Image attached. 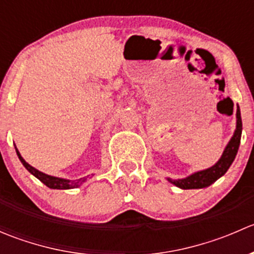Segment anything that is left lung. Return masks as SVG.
Returning <instances> with one entry per match:
<instances>
[{"label": "left lung", "mask_w": 254, "mask_h": 254, "mask_svg": "<svg viewBox=\"0 0 254 254\" xmlns=\"http://www.w3.org/2000/svg\"><path fill=\"white\" fill-rule=\"evenodd\" d=\"M241 134H242V119H241V111L240 107L237 104V111H236V129H235L234 135H232L231 140L225 147L224 152H222L221 157L219 158L216 163L211 167L206 168V170L198 171V172L191 173L190 176L186 177V178H179V179H172V178H166L171 184L178 187L181 189H200L206 188V187L211 186L214 182L217 179L221 178L230 166L234 162L235 157L237 155L238 147H240L241 142Z\"/></svg>", "instance_id": "left-lung-1"}]
</instances>
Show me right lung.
<instances>
[{"instance_id": "add662e5", "label": "right lung", "mask_w": 254, "mask_h": 254, "mask_svg": "<svg viewBox=\"0 0 254 254\" xmlns=\"http://www.w3.org/2000/svg\"><path fill=\"white\" fill-rule=\"evenodd\" d=\"M14 147H16V145H14ZM16 152H17L18 158H19L20 162L23 163V166L27 168L28 172H30L33 176L37 177V178L39 179L42 183H44L45 186L49 187V188H51V189H73V188H78L79 186H82V184H83V182L87 181L86 177L71 181V179L60 178V177L49 176V175H47V173L40 172L39 170H37V168H34L33 166H30L28 162H25V160L22 157V156H20L19 151H18L17 147H16Z\"/></svg>"}]
</instances>
